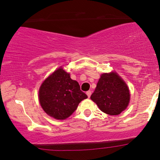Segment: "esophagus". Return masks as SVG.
Masks as SVG:
<instances>
[{"instance_id": "esophagus-1", "label": "esophagus", "mask_w": 160, "mask_h": 160, "mask_svg": "<svg viewBox=\"0 0 160 160\" xmlns=\"http://www.w3.org/2000/svg\"><path fill=\"white\" fill-rule=\"evenodd\" d=\"M86 95H88V98H90V96H91V95H92V92H91V91L86 92Z\"/></svg>"}]
</instances>
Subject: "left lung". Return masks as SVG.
Here are the masks:
<instances>
[{"instance_id":"8db88e82","label":"left lung","mask_w":160,"mask_h":160,"mask_svg":"<svg viewBox=\"0 0 160 160\" xmlns=\"http://www.w3.org/2000/svg\"><path fill=\"white\" fill-rule=\"evenodd\" d=\"M91 99L106 114L119 115L130 102V91L116 73L101 74Z\"/></svg>"}]
</instances>
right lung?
Wrapping results in <instances>:
<instances>
[{"mask_svg":"<svg viewBox=\"0 0 160 160\" xmlns=\"http://www.w3.org/2000/svg\"><path fill=\"white\" fill-rule=\"evenodd\" d=\"M88 96L80 90L76 80L59 68L42 82L38 98L42 109L50 116L63 120L70 116L78 108L80 101Z\"/></svg>","mask_w":160,"mask_h":160,"instance_id":"obj_1","label":"right lung"}]
</instances>
